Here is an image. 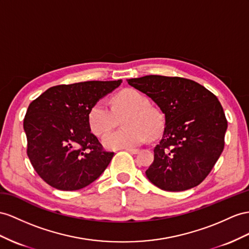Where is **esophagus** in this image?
I'll list each match as a JSON object with an SVG mask.
<instances>
[{"mask_svg":"<svg viewBox=\"0 0 249 249\" xmlns=\"http://www.w3.org/2000/svg\"><path fill=\"white\" fill-rule=\"evenodd\" d=\"M125 149L128 152H130V154H133V155H136L139 152V149H133V148H125Z\"/></svg>","mask_w":249,"mask_h":249,"instance_id":"1","label":"esophagus"}]
</instances>
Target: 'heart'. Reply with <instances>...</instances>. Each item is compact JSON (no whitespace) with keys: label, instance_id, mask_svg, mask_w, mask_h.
Instances as JSON below:
<instances>
[{"label":"heart","instance_id":"obj_1","mask_svg":"<svg viewBox=\"0 0 249 249\" xmlns=\"http://www.w3.org/2000/svg\"><path fill=\"white\" fill-rule=\"evenodd\" d=\"M109 107L105 101H98L89 110L88 123L95 136L102 137L124 119L126 129L108 134L103 139L107 149L133 148L146 141L147 137L156 139L164 129V119L157 108L150 106L149 100L136 89H125L117 93Z\"/></svg>","mask_w":249,"mask_h":249}]
</instances>
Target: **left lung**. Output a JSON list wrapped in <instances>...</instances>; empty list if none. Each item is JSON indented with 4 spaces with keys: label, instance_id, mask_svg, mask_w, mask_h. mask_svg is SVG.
<instances>
[{
    "label": "left lung",
    "instance_id": "1",
    "mask_svg": "<svg viewBox=\"0 0 249 249\" xmlns=\"http://www.w3.org/2000/svg\"><path fill=\"white\" fill-rule=\"evenodd\" d=\"M127 82L165 114L162 139L146 170L148 180L166 191L199 185L224 149L227 120L218 98L199 83L179 76L151 74Z\"/></svg>",
    "mask_w": 249,
    "mask_h": 249
}]
</instances>
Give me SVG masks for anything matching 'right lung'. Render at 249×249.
<instances>
[{"mask_svg":"<svg viewBox=\"0 0 249 249\" xmlns=\"http://www.w3.org/2000/svg\"><path fill=\"white\" fill-rule=\"evenodd\" d=\"M118 81H88L48 88L28 106L24 118L27 156L48 185L78 190L91 184L110 163L90 131V108L120 86Z\"/></svg>","mask_w":249,"mask_h":249,"instance_id":"add662e5","label":"right lung"}]
</instances>
